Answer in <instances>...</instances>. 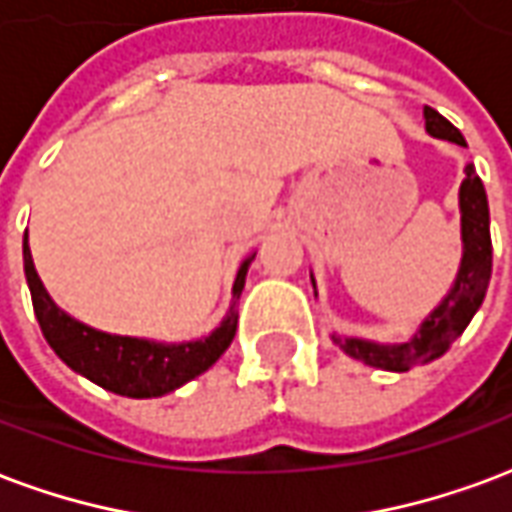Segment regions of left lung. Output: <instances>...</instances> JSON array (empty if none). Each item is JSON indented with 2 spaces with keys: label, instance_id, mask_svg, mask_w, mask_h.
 <instances>
[{
  "label": "left lung",
  "instance_id": "8db88e82",
  "mask_svg": "<svg viewBox=\"0 0 512 512\" xmlns=\"http://www.w3.org/2000/svg\"><path fill=\"white\" fill-rule=\"evenodd\" d=\"M425 133L458 147H466L464 136L434 108H423ZM464 182L458 188V210H461V264L455 272L447 294L439 300L434 311L425 316L414 335L404 343H376L365 338L333 333V341L343 352L382 371H409L414 365H425L442 357L453 346L466 324L472 322L477 308L483 305L488 281H491V218H488V199L483 182L469 163L464 169ZM316 292V281H313Z\"/></svg>",
  "mask_w": 512,
  "mask_h": 512
}]
</instances>
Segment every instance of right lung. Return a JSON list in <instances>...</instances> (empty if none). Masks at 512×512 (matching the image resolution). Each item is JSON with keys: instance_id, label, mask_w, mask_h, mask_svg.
I'll use <instances>...</instances> for the list:
<instances>
[{"instance_id": "add662e5", "label": "right lung", "mask_w": 512, "mask_h": 512, "mask_svg": "<svg viewBox=\"0 0 512 512\" xmlns=\"http://www.w3.org/2000/svg\"><path fill=\"white\" fill-rule=\"evenodd\" d=\"M256 253L242 259L234 286H231V305L226 316L212 333L193 338V341L166 343L133 338V335H111L95 330L89 324L67 316L57 302L51 300L43 281L37 278L35 261L29 253V240L24 237V275L40 330L48 346L57 352L62 363L89 382L108 390V393L128 395V398H160L174 393L177 387L201 376L207 368L218 363V357L237 333V300L245 289V275Z\"/></svg>"}]
</instances>
